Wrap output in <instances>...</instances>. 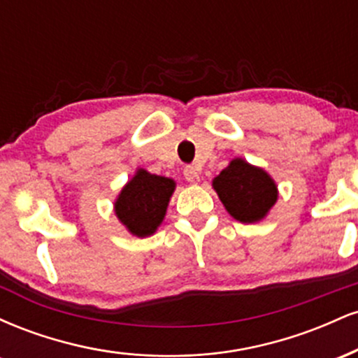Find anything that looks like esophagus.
Returning <instances> with one entry per match:
<instances>
[{
	"mask_svg": "<svg viewBox=\"0 0 358 358\" xmlns=\"http://www.w3.org/2000/svg\"><path fill=\"white\" fill-rule=\"evenodd\" d=\"M183 175H185V178H187L188 183H199L200 182V175H199V171H196V168L187 166L183 170Z\"/></svg>",
	"mask_w": 358,
	"mask_h": 358,
	"instance_id": "34e87169",
	"label": "esophagus"
}]
</instances>
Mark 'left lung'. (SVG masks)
Wrapping results in <instances>:
<instances>
[{"label": "left lung", "mask_w": 358, "mask_h": 358, "mask_svg": "<svg viewBox=\"0 0 358 358\" xmlns=\"http://www.w3.org/2000/svg\"><path fill=\"white\" fill-rule=\"evenodd\" d=\"M212 187L225 210L242 224L264 220L279 196L273 176L264 168L250 165L244 158H234L212 180Z\"/></svg>", "instance_id": "1"}]
</instances>
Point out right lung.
<instances>
[{"instance_id":"add662e5","label":"right lung","mask_w":358,"mask_h":358,"mask_svg":"<svg viewBox=\"0 0 358 358\" xmlns=\"http://www.w3.org/2000/svg\"><path fill=\"white\" fill-rule=\"evenodd\" d=\"M175 188V180L138 168L114 200V213L133 236H153L165 220Z\"/></svg>"}]
</instances>
